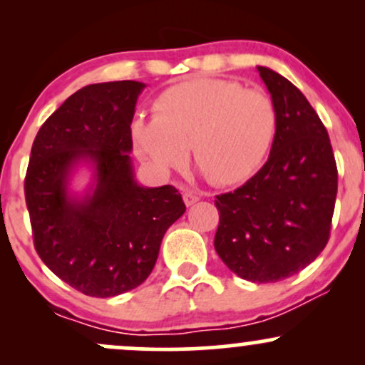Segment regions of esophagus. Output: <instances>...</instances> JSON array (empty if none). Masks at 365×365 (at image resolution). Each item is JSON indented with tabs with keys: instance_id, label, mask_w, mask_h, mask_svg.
Returning a JSON list of instances; mask_svg holds the SVG:
<instances>
[{
	"instance_id": "obj_1",
	"label": "esophagus",
	"mask_w": 365,
	"mask_h": 365,
	"mask_svg": "<svg viewBox=\"0 0 365 365\" xmlns=\"http://www.w3.org/2000/svg\"><path fill=\"white\" fill-rule=\"evenodd\" d=\"M197 200H199V195H197L195 192L192 190L183 192V202H185V206H192V204H195Z\"/></svg>"
}]
</instances>
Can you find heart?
Masks as SVG:
<instances>
[{
	"instance_id": "obj_1",
	"label": "heart",
	"mask_w": 365,
	"mask_h": 365,
	"mask_svg": "<svg viewBox=\"0 0 365 365\" xmlns=\"http://www.w3.org/2000/svg\"><path fill=\"white\" fill-rule=\"evenodd\" d=\"M274 104L266 92L226 78H194L166 89L154 116L130 125L133 148L161 175L192 156L217 187L245 182L266 161L276 135Z\"/></svg>"
}]
</instances>
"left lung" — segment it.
Wrapping results in <instances>:
<instances>
[{
  "label": "left lung",
  "mask_w": 365,
  "mask_h": 365,
  "mask_svg": "<svg viewBox=\"0 0 365 365\" xmlns=\"http://www.w3.org/2000/svg\"><path fill=\"white\" fill-rule=\"evenodd\" d=\"M274 104L269 158L237 190L216 197L215 249L230 271L252 283L299 273L329 238L338 171L324 125L283 75L257 66Z\"/></svg>",
  "instance_id": "8db88e82"
}]
</instances>
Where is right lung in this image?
Returning a JSON list of instances; mask_svg holds the SVG:
<instances>
[{"label":"right lung","mask_w":365,"mask_h":365,"mask_svg":"<svg viewBox=\"0 0 365 365\" xmlns=\"http://www.w3.org/2000/svg\"><path fill=\"white\" fill-rule=\"evenodd\" d=\"M145 83H91L44 121L31 150L25 200L39 257L58 278L89 297L120 295L148 279L159 247L185 212L171 185L135 180L132 125ZM86 165L91 182L71 188Z\"/></svg>","instance_id":"add662e5"}]
</instances>
